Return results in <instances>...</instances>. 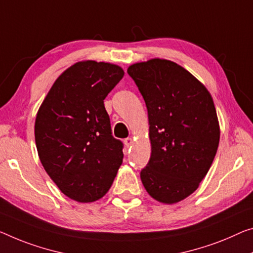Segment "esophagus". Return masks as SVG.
<instances>
[{"instance_id": "esophagus-1", "label": "esophagus", "mask_w": 253, "mask_h": 253, "mask_svg": "<svg viewBox=\"0 0 253 253\" xmlns=\"http://www.w3.org/2000/svg\"><path fill=\"white\" fill-rule=\"evenodd\" d=\"M132 143H133V140H132V138H126V140H124V145H126V148H129V147H131Z\"/></svg>"}]
</instances>
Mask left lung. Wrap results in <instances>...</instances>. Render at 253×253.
Returning a JSON list of instances; mask_svg holds the SVG:
<instances>
[{
    "label": "left lung",
    "instance_id": "obj_1",
    "mask_svg": "<svg viewBox=\"0 0 253 253\" xmlns=\"http://www.w3.org/2000/svg\"><path fill=\"white\" fill-rule=\"evenodd\" d=\"M148 111L151 155L142 184L162 204L180 203L207 175L218 148L220 130L213 99L188 70L165 59L131 64Z\"/></svg>",
    "mask_w": 253,
    "mask_h": 253
}]
</instances>
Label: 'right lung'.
I'll list each match as a JSON object with an SVG mask.
<instances>
[{
  "mask_svg": "<svg viewBox=\"0 0 253 253\" xmlns=\"http://www.w3.org/2000/svg\"><path fill=\"white\" fill-rule=\"evenodd\" d=\"M124 76L121 67L77 62L57 78L35 121V141L46 173L78 203H94L110 190L123 162L104 106Z\"/></svg>",
  "mask_w": 253,
  "mask_h": 253,
  "instance_id": "obj_1",
  "label": "right lung"
}]
</instances>
